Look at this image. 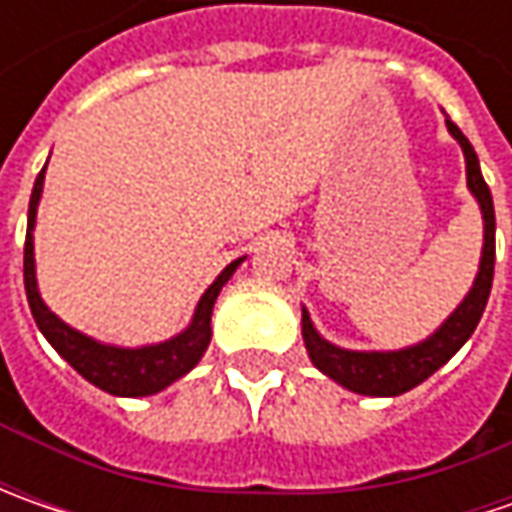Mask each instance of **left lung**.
<instances>
[{
	"label": "left lung",
	"instance_id": "1",
	"mask_svg": "<svg viewBox=\"0 0 512 512\" xmlns=\"http://www.w3.org/2000/svg\"><path fill=\"white\" fill-rule=\"evenodd\" d=\"M447 130L462 145L464 162H467V185L473 190V196L479 199L484 213V250L479 276L473 282V290L467 293V299L456 307V313L427 342L407 347V350H396V353H353V350H342L336 344L325 342L316 333V327H313L305 310L302 313V333H305L310 359L333 382L344 384L353 393L399 396V393L413 390L416 384H422L427 376H433L442 364H447L456 356V350L473 336V330L482 319L484 307H487V296H490V287H493V265H496V210H493V196H490V187H487L482 170H479V156H476L473 145L467 142V136L450 119H447Z\"/></svg>",
	"mask_w": 512,
	"mask_h": 512
}]
</instances>
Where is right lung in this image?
Returning <instances> with one entry per match:
<instances>
[{
    "label": "right lung",
    "instance_id": "right-lung-1",
    "mask_svg": "<svg viewBox=\"0 0 512 512\" xmlns=\"http://www.w3.org/2000/svg\"><path fill=\"white\" fill-rule=\"evenodd\" d=\"M42 182H45V170L36 176V185H33V193H30L28 236H25V293H28V305L36 325L45 333V339L56 347V353L79 376H85L90 384L102 387L105 393H113V396H150V393H159L162 387H168L179 376H185L187 370L202 359L207 342H210L213 302H216L222 285L233 276V270L239 267L242 259L230 262L222 270V276L207 287V293L196 307L193 322L176 339L153 344V347H139V350L96 344L93 339L65 325L62 319H56L48 310V305L39 299L36 273H33V222H36V205H39V196H42Z\"/></svg>",
    "mask_w": 512,
    "mask_h": 512
}]
</instances>
